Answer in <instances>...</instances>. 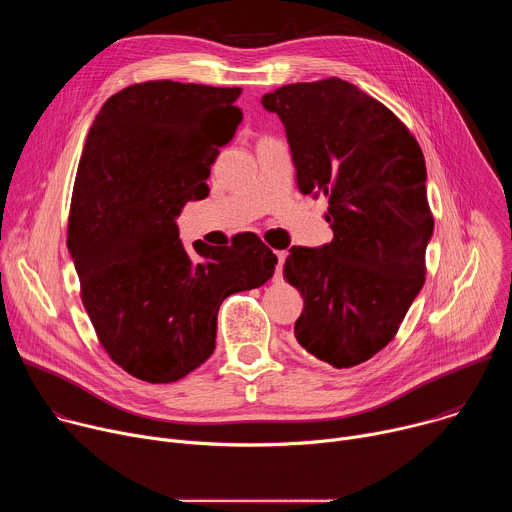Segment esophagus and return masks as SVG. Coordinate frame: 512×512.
Returning <instances> with one entry per match:
<instances>
[{"mask_svg":"<svg viewBox=\"0 0 512 512\" xmlns=\"http://www.w3.org/2000/svg\"><path fill=\"white\" fill-rule=\"evenodd\" d=\"M285 251H275V257H277V265H275V279L281 277V269H283V263H285Z\"/></svg>","mask_w":512,"mask_h":512,"instance_id":"1","label":"esophagus"}]
</instances>
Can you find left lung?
Masks as SVG:
<instances>
[{
	"label": "left lung",
	"instance_id": "obj_1",
	"mask_svg": "<svg viewBox=\"0 0 512 512\" xmlns=\"http://www.w3.org/2000/svg\"><path fill=\"white\" fill-rule=\"evenodd\" d=\"M261 103L285 127L302 194L328 198L334 233L285 259L304 298L296 340L336 369L356 367L395 338L425 281L423 152L391 109L336 77L279 87Z\"/></svg>",
	"mask_w": 512,
	"mask_h": 512
}]
</instances>
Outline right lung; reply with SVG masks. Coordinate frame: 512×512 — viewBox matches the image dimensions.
Returning a JSON list of instances; mask_svg holds the SVG:
<instances>
[{
  "mask_svg": "<svg viewBox=\"0 0 512 512\" xmlns=\"http://www.w3.org/2000/svg\"><path fill=\"white\" fill-rule=\"evenodd\" d=\"M239 87L148 81L95 117L72 190L66 247L101 346L131 377L174 383L212 354L216 314L263 285L277 257L253 233L192 257L176 218L208 196L210 166L243 119Z\"/></svg>",
  "mask_w": 512,
  "mask_h": 512,
  "instance_id": "1",
  "label": "right lung"
}]
</instances>
